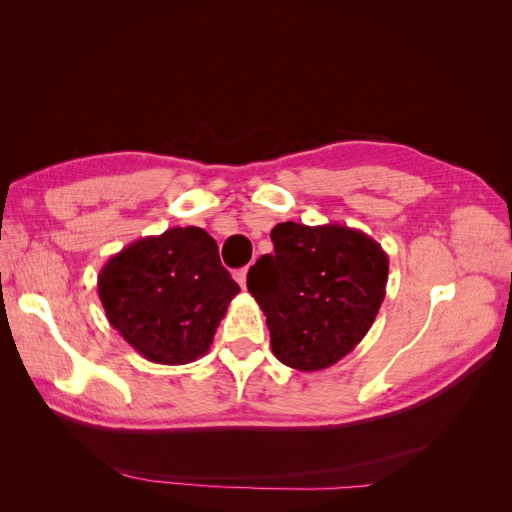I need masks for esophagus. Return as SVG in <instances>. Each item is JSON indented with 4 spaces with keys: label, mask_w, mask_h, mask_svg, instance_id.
<instances>
[{
    "label": "esophagus",
    "mask_w": 512,
    "mask_h": 512,
    "mask_svg": "<svg viewBox=\"0 0 512 512\" xmlns=\"http://www.w3.org/2000/svg\"><path fill=\"white\" fill-rule=\"evenodd\" d=\"M235 280H237V284L245 290V280H247V267L245 269H239V271H235Z\"/></svg>",
    "instance_id": "obj_1"
}]
</instances>
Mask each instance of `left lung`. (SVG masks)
Instances as JSON below:
<instances>
[{
	"mask_svg": "<svg viewBox=\"0 0 512 512\" xmlns=\"http://www.w3.org/2000/svg\"><path fill=\"white\" fill-rule=\"evenodd\" d=\"M273 254L247 273V290L267 316L277 361L320 371L342 361L374 324L389 282L378 241L342 224L282 222Z\"/></svg>",
	"mask_w": 512,
	"mask_h": 512,
	"instance_id": "1",
	"label": "left lung"
}]
</instances>
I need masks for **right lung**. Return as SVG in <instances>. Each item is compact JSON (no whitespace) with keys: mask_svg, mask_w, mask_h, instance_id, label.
Here are the masks:
<instances>
[{"mask_svg":"<svg viewBox=\"0 0 512 512\" xmlns=\"http://www.w3.org/2000/svg\"><path fill=\"white\" fill-rule=\"evenodd\" d=\"M239 286L203 228H168L106 260L98 297L111 327L147 361L185 365L207 354Z\"/></svg>","mask_w":512,"mask_h":512,"instance_id":"add662e5","label":"right lung"}]
</instances>
